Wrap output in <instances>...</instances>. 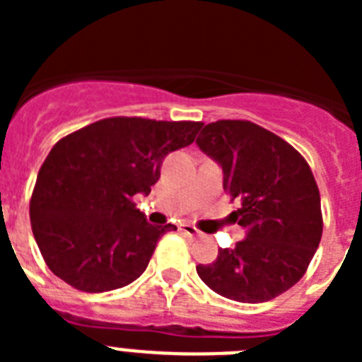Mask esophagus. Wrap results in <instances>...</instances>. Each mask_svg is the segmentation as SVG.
Instances as JSON below:
<instances>
[{"instance_id":"esophagus-1","label":"esophagus","mask_w":362,"mask_h":362,"mask_svg":"<svg viewBox=\"0 0 362 362\" xmlns=\"http://www.w3.org/2000/svg\"><path fill=\"white\" fill-rule=\"evenodd\" d=\"M179 230H181L183 233H187V235H190V238H197V235H199V230L192 225H181L179 226Z\"/></svg>"}]
</instances>
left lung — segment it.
<instances>
[{"label": "left lung", "mask_w": 362, "mask_h": 362, "mask_svg": "<svg viewBox=\"0 0 362 362\" xmlns=\"http://www.w3.org/2000/svg\"><path fill=\"white\" fill-rule=\"evenodd\" d=\"M197 146L223 168V188L241 209L232 219L246 230L235 248H219L197 264L209 288L238 303H264L305 276L322 235L321 196L305 158L252 121L206 124Z\"/></svg>", "instance_id": "left-lung-1"}]
</instances>
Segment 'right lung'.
Wrapping results in <instances>:
<instances>
[{
	"label": "right lung",
	"mask_w": 362,
	"mask_h": 362,
	"mask_svg": "<svg viewBox=\"0 0 362 362\" xmlns=\"http://www.w3.org/2000/svg\"><path fill=\"white\" fill-rule=\"evenodd\" d=\"M203 123L108 117L57 141L37 174L30 225L54 276L88 293L123 288L148 267L174 225L153 226L134 203L163 159L194 143Z\"/></svg>",
	"instance_id": "add662e5"
}]
</instances>
